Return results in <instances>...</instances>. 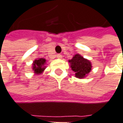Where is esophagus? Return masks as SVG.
Segmentation results:
<instances>
[{
    "label": "esophagus",
    "instance_id": "34e87169",
    "mask_svg": "<svg viewBox=\"0 0 123 123\" xmlns=\"http://www.w3.org/2000/svg\"><path fill=\"white\" fill-rule=\"evenodd\" d=\"M57 57L58 58V59H61V58L62 57V55L61 54H57Z\"/></svg>",
    "mask_w": 123,
    "mask_h": 123
}]
</instances>
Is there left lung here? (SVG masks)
<instances>
[{
  "instance_id": "left-lung-1",
  "label": "left lung",
  "mask_w": 123,
  "mask_h": 123,
  "mask_svg": "<svg viewBox=\"0 0 123 123\" xmlns=\"http://www.w3.org/2000/svg\"><path fill=\"white\" fill-rule=\"evenodd\" d=\"M71 69L75 73V77L83 78L91 71L92 65L90 61L84 59L80 55H75L69 60Z\"/></svg>"
}]
</instances>
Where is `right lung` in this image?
Segmentation results:
<instances>
[{"label":"right lung","mask_w":123,"mask_h":123,"mask_svg":"<svg viewBox=\"0 0 123 123\" xmlns=\"http://www.w3.org/2000/svg\"><path fill=\"white\" fill-rule=\"evenodd\" d=\"M46 60L45 59L40 58L39 59H36L33 62V69L34 72L37 74H40L45 69V63Z\"/></svg>","instance_id":"obj_1"}]
</instances>
